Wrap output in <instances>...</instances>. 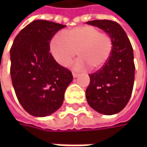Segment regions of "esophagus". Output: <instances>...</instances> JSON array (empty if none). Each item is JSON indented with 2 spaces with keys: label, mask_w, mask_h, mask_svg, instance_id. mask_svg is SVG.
Masks as SVG:
<instances>
[{
  "label": "esophagus",
  "mask_w": 147,
  "mask_h": 147,
  "mask_svg": "<svg viewBox=\"0 0 147 147\" xmlns=\"http://www.w3.org/2000/svg\"><path fill=\"white\" fill-rule=\"evenodd\" d=\"M72 75H73V77H77L79 74L77 72H75V71H72Z\"/></svg>",
  "instance_id": "esophagus-1"
}]
</instances>
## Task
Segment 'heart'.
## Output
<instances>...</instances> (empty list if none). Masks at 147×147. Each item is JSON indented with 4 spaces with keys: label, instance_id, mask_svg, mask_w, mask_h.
Returning <instances> with one entry per match:
<instances>
[{
    "label": "heart",
    "instance_id": "heart-1",
    "mask_svg": "<svg viewBox=\"0 0 147 147\" xmlns=\"http://www.w3.org/2000/svg\"><path fill=\"white\" fill-rule=\"evenodd\" d=\"M111 37L92 25L77 26L66 30L64 35L56 34L50 41V53L61 66L67 67L77 54L79 59L74 64L77 70L88 65L98 70L109 60L112 53Z\"/></svg>",
    "mask_w": 147,
    "mask_h": 147
}]
</instances>
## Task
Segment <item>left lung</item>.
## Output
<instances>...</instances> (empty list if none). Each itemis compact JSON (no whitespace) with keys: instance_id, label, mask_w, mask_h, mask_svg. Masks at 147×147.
<instances>
[{"instance_id":"left-lung-1","label":"left lung","mask_w":147,"mask_h":147,"mask_svg":"<svg viewBox=\"0 0 147 147\" xmlns=\"http://www.w3.org/2000/svg\"><path fill=\"white\" fill-rule=\"evenodd\" d=\"M110 35L113 47L107 63L89 74L90 83L86 90L88 105L96 111L113 115L121 111L132 94L134 82V53L130 41L122 26L112 20L97 19L87 22Z\"/></svg>"}]
</instances>
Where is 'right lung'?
Masks as SVG:
<instances>
[{
    "instance_id": "right-lung-1",
    "label": "right lung",
    "mask_w": 147,
    "mask_h": 147,
    "mask_svg": "<svg viewBox=\"0 0 147 147\" xmlns=\"http://www.w3.org/2000/svg\"><path fill=\"white\" fill-rule=\"evenodd\" d=\"M65 25L35 20L15 37L10 49V73L16 96L35 117H46L63 104L71 71L59 65L50 53V41Z\"/></svg>"
}]
</instances>
